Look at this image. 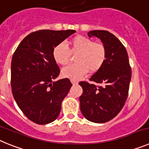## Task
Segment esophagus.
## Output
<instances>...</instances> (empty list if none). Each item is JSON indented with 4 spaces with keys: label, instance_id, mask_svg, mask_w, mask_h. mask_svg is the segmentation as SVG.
Masks as SVG:
<instances>
[{
    "label": "esophagus",
    "instance_id": "34e87169",
    "mask_svg": "<svg viewBox=\"0 0 149 149\" xmlns=\"http://www.w3.org/2000/svg\"><path fill=\"white\" fill-rule=\"evenodd\" d=\"M71 82L72 83V84H73V85H76V84H78V81H74V80H71Z\"/></svg>",
    "mask_w": 149,
    "mask_h": 149
}]
</instances>
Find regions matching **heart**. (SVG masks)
<instances>
[{"label": "heart", "mask_w": 149, "mask_h": 149, "mask_svg": "<svg viewBox=\"0 0 149 149\" xmlns=\"http://www.w3.org/2000/svg\"><path fill=\"white\" fill-rule=\"evenodd\" d=\"M69 49L64 44H59L53 49V58L57 64L67 65L70 60V51L77 53L74 64L68 65L62 70L64 77L72 80L81 78L89 71L95 73L104 65L107 60V48L104 45L84 36H76L69 41Z\"/></svg>", "instance_id": "b5f03b06"}]
</instances>
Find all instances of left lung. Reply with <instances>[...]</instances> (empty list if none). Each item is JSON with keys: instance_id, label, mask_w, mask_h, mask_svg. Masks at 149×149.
Returning <instances> with one entry per match:
<instances>
[{"instance_id": "8db88e82", "label": "left lung", "mask_w": 149, "mask_h": 149, "mask_svg": "<svg viewBox=\"0 0 149 149\" xmlns=\"http://www.w3.org/2000/svg\"><path fill=\"white\" fill-rule=\"evenodd\" d=\"M89 37L100 39L107 48V60L98 72L89 78L95 84L81 81V110L90 122L104 123L113 119L124 107L128 95L131 68L125 46L107 30H93Z\"/></svg>"}]
</instances>
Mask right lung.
Returning a JSON list of instances; mask_svg holds the SVG:
<instances>
[{"label":"right lung","mask_w":149,"mask_h":149,"mask_svg":"<svg viewBox=\"0 0 149 149\" xmlns=\"http://www.w3.org/2000/svg\"><path fill=\"white\" fill-rule=\"evenodd\" d=\"M75 30H41L18 45L11 62V87L18 107L30 120L46 125L58 117L63 100L72 86L68 78L54 81L60 69L53 49Z\"/></svg>","instance_id":"1"}]
</instances>
